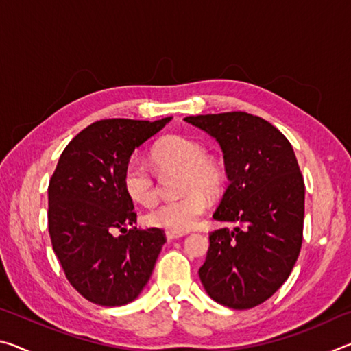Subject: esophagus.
Returning <instances> with one entry per match:
<instances>
[{"instance_id": "1", "label": "esophagus", "mask_w": 351, "mask_h": 351, "mask_svg": "<svg viewBox=\"0 0 351 351\" xmlns=\"http://www.w3.org/2000/svg\"><path fill=\"white\" fill-rule=\"evenodd\" d=\"M165 237H167L169 241H173V240H178L181 239V237H184V234H175V232H165Z\"/></svg>"}]
</instances>
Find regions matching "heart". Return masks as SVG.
Instances as JSON below:
<instances>
[{
    "mask_svg": "<svg viewBox=\"0 0 351 351\" xmlns=\"http://www.w3.org/2000/svg\"><path fill=\"white\" fill-rule=\"evenodd\" d=\"M153 162L167 171H181L180 199L169 201L145 217L147 224L167 232L186 234L197 228L209 206L206 195L213 197L223 186L224 175L219 165L206 154L199 142L169 136L152 150ZM122 186L133 203L152 207L158 203V186L144 165L128 162L122 173Z\"/></svg>",
    "mask_w": 351,
    "mask_h": 351,
    "instance_id": "obj_1",
    "label": "heart"
}]
</instances>
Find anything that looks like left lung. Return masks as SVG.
Returning <instances> with one entry per match:
<instances>
[{"label":"left lung","mask_w":351,"mask_h":351,"mask_svg":"<svg viewBox=\"0 0 351 351\" xmlns=\"http://www.w3.org/2000/svg\"><path fill=\"white\" fill-rule=\"evenodd\" d=\"M223 150L229 186L213 218L234 223L209 235L198 274L213 300L254 308L287 282L304 239L305 184L289 141L243 111L189 116Z\"/></svg>","instance_id":"left-lung-1"}]
</instances>
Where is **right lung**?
Masks as SVG:
<instances>
[{
    "label": "right lung",
    "mask_w": 351,
    "mask_h": 351,
    "mask_svg": "<svg viewBox=\"0 0 351 351\" xmlns=\"http://www.w3.org/2000/svg\"><path fill=\"white\" fill-rule=\"evenodd\" d=\"M170 121H97L58 159L47 189L52 249L69 283L93 304L127 305L152 276L165 234L158 228L127 229L136 212L122 173L136 148ZM116 230L123 232L119 237Z\"/></svg>",
    "instance_id": "add662e5"
}]
</instances>
